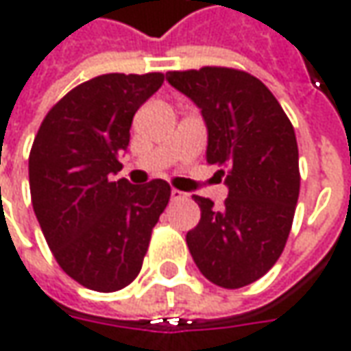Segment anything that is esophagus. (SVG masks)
<instances>
[{
	"label": "esophagus",
	"instance_id": "esophagus-1",
	"mask_svg": "<svg viewBox=\"0 0 351 351\" xmlns=\"http://www.w3.org/2000/svg\"><path fill=\"white\" fill-rule=\"evenodd\" d=\"M169 197H171V201H182V199H185V193L180 191V189H171V191H169Z\"/></svg>",
	"mask_w": 351,
	"mask_h": 351
}]
</instances>
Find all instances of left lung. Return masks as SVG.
I'll list each match as a JSON object with an SVG mask.
<instances>
[{"label": "left lung", "mask_w": 351, "mask_h": 351, "mask_svg": "<svg viewBox=\"0 0 351 351\" xmlns=\"http://www.w3.org/2000/svg\"><path fill=\"white\" fill-rule=\"evenodd\" d=\"M169 86L201 109L207 164L228 187L223 209L193 195L201 221L185 240L210 283L238 289L258 281L285 248L299 199V148L291 121L248 72L205 66L168 72Z\"/></svg>", "instance_id": "1"}]
</instances>
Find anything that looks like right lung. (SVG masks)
Wrapping results in <instances>:
<instances>
[{
  "label": "right lung",
  "mask_w": 351,
  "mask_h": 351,
  "mask_svg": "<svg viewBox=\"0 0 351 351\" xmlns=\"http://www.w3.org/2000/svg\"><path fill=\"white\" fill-rule=\"evenodd\" d=\"M164 84V74H105L56 103L29 156L31 201L48 248L68 276L99 293L127 287L142 267L169 185H130L119 156L132 117Z\"/></svg>",
  "instance_id": "add662e5"
}]
</instances>
